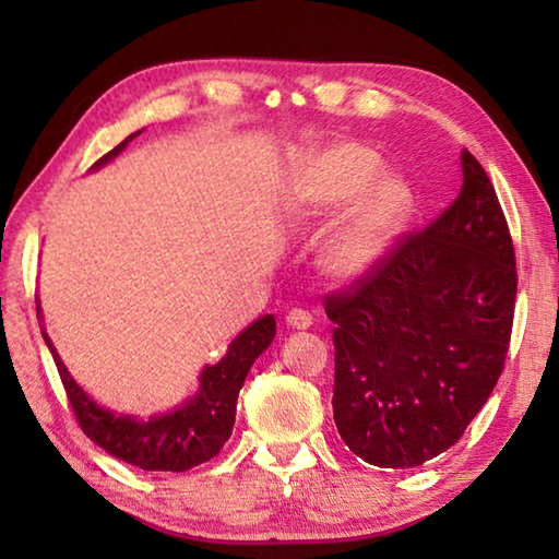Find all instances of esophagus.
Returning a JSON list of instances; mask_svg holds the SVG:
<instances>
[{
	"instance_id": "esophagus-1",
	"label": "esophagus",
	"mask_w": 559,
	"mask_h": 559,
	"mask_svg": "<svg viewBox=\"0 0 559 559\" xmlns=\"http://www.w3.org/2000/svg\"><path fill=\"white\" fill-rule=\"evenodd\" d=\"M286 325L293 330H308L310 325H313V318H310V313H306V310L293 308L286 316Z\"/></svg>"
}]
</instances>
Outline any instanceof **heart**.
<instances>
[{"label":"heart","instance_id":"obj_1","mask_svg":"<svg viewBox=\"0 0 559 559\" xmlns=\"http://www.w3.org/2000/svg\"><path fill=\"white\" fill-rule=\"evenodd\" d=\"M380 157L370 147L340 143L302 165L293 200L308 212H328L359 194L320 246V266L335 281L370 273L390 249L409 214L412 194L400 177L372 176Z\"/></svg>","mask_w":559,"mask_h":559}]
</instances>
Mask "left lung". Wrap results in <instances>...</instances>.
Masks as SVG:
<instances>
[{"instance_id": "8db88e82", "label": "left lung", "mask_w": 559, "mask_h": 559, "mask_svg": "<svg viewBox=\"0 0 559 559\" xmlns=\"http://www.w3.org/2000/svg\"><path fill=\"white\" fill-rule=\"evenodd\" d=\"M456 200L396 239L353 286L325 296L335 323L333 412L367 463L414 468L456 443L503 372L518 271L506 214L466 147Z\"/></svg>"}]
</instances>
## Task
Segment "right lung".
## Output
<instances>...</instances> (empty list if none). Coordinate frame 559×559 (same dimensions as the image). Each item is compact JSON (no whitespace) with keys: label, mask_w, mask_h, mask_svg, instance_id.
<instances>
[{"label":"right lung","mask_w":559,"mask_h":559,"mask_svg":"<svg viewBox=\"0 0 559 559\" xmlns=\"http://www.w3.org/2000/svg\"><path fill=\"white\" fill-rule=\"evenodd\" d=\"M135 135L138 132H132L130 138L122 140L118 147H112L108 155H103L93 167L106 165ZM36 316L41 318V308H36ZM273 335H276V318H259L257 323H251L234 340L229 353L219 362L204 367L200 377V392L189 396L175 412L140 421L128 414H112L93 402L73 382V377L56 355L51 340L44 330V340L51 349L56 367H59L66 396H69L75 421H79L83 433L93 443H98L103 451H108L110 456L126 461L130 466L175 473L200 466V463L214 459L222 451L234 429L236 396H239L251 365L271 345Z\"/></svg>","instance_id":"right-lung-1"}]
</instances>
